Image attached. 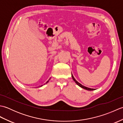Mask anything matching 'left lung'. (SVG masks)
<instances>
[{
  "mask_svg": "<svg viewBox=\"0 0 123 123\" xmlns=\"http://www.w3.org/2000/svg\"><path fill=\"white\" fill-rule=\"evenodd\" d=\"M72 79H73V80H74V81L77 83V85H78V86H79V87H81L82 88H83V89H86V90H95V89H91V88H88V87H85V86H83V85H82L81 84H80V83H79V82H78L75 79V78H74V77L73 76V75H72Z\"/></svg>",
  "mask_w": 123,
  "mask_h": 123,
  "instance_id": "obj_1",
  "label": "left lung"
}]
</instances>
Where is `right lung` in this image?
Returning a JSON list of instances; mask_svg holds the SVG:
<instances>
[{
    "mask_svg": "<svg viewBox=\"0 0 123 123\" xmlns=\"http://www.w3.org/2000/svg\"><path fill=\"white\" fill-rule=\"evenodd\" d=\"M49 80H48V81H47V82H46V83H48V82H49ZM42 86H43V85H42V86H41V87H42Z\"/></svg>",
    "mask_w": 123,
    "mask_h": 123,
    "instance_id": "add662e5",
    "label": "right lung"
}]
</instances>
